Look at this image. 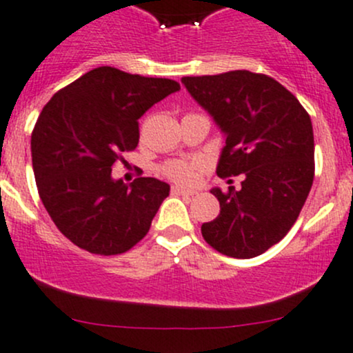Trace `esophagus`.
Segmentation results:
<instances>
[{
    "label": "esophagus",
    "instance_id": "obj_1",
    "mask_svg": "<svg viewBox=\"0 0 353 353\" xmlns=\"http://www.w3.org/2000/svg\"><path fill=\"white\" fill-rule=\"evenodd\" d=\"M170 192H172V194H186V196H192L194 194V191H191V189H186V188H183V186H172L170 188Z\"/></svg>",
    "mask_w": 353,
    "mask_h": 353
}]
</instances>
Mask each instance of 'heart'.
I'll list each match as a JSON object with an SVG mask.
<instances>
[{
  "mask_svg": "<svg viewBox=\"0 0 353 353\" xmlns=\"http://www.w3.org/2000/svg\"><path fill=\"white\" fill-rule=\"evenodd\" d=\"M201 162L198 161H186V159H174V161L165 162L161 167V172L164 174L169 179L176 181V183L183 184H191L201 174Z\"/></svg>",
  "mask_w": 353,
  "mask_h": 353,
  "instance_id": "heart-1",
  "label": "heart"
}]
</instances>
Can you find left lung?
<instances>
[{
  "label": "left lung",
  "instance_id": "obj_1",
  "mask_svg": "<svg viewBox=\"0 0 353 353\" xmlns=\"http://www.w3.org/2000/svg\"><path fill=\"white\" fill-rule=\"evenodd\" d=\"M183 84L226 135L218 176L243 174L239 191L211 189L220 214L203 223V239L228 257H257L284 239L310 194L314 177L310 114L265 74L230 70L183 77Z\"/></svg>",
  "mask_w": 353,
  "mask_h": 353
}]
</instances>
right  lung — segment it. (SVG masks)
<instances>
[{
  "instance_id": "add662e5",
  "label": "right lung",
  "mask_w": 353,
  "mask_h": 353,
  "mask_svg": "<svg viewBox=\"0 0 353 353\" xmlns=\"http://www.w3.org/2000/svg\"><path fill=\"white\" fill-rule=\"evenodd\" d=\"M179 83L103 65L55 92L32 132L39 196L61 233L98 255L125 254L150 230L169 184L113 181L111 167L139 145V118Z\"/></svg>"
}]
</instances>
